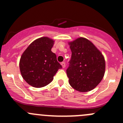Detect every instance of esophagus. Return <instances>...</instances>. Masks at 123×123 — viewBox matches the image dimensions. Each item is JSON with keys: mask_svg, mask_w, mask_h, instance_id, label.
I'll return each mask as SVG.
<instances>
[{"mask_svg": "<svg viewBox=\"0 0 123 123\" xmlns=\"http://www.w3.org/2000/svg\"><path fill=\"white\" fill-rule=\"evenodd\" d=\"M61 65H62V68H65V66H66V65H65V62L61 63Z\"/></svg>", "mask_w": 123, "mask_h": 123, "instance_id": "1", "label": "esophagus"}]
</instances>
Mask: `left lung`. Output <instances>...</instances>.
Listing matches in <instances>:
<instances>
[{
	"mask_svg": "<svg viewBox=\"0 0 123 123\" xmlns=\"http://www.w3.org/2000/svg\"><path fill=\"white\" fill-rule=\"evenodd\" d=\"M71 58L67 74L69 83L75 90L86 92L94 89L105 74L104 57L88 39L78 38L69 42Z\"/></svg>",
	"mask_w": 123,
	"mask_h": 123,
	"instance_id": "left-lung-1",
	"label": "left lung"
}]
</instances>
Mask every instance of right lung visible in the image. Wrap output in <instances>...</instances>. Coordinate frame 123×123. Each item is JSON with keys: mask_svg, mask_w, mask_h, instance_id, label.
Wrapping results in <instances>:
<instances>
[{"mask_svg": "<svg viewBox=\"0 0 123 123\" xmlns=\"http://www.w3.org/2000/svg\"><path fill=\"white\" fill-rule=\"evenodd\" d=\"M54 41L47 37L39 38L31 43L22 54L19 69L22 77L29 85L42 87L48 85L62 65L51 51Z\"/></svg>", "mask_w": 123, "mask_h": 123, "instance_id": "1", "label": "right lung"}]
</instances>
